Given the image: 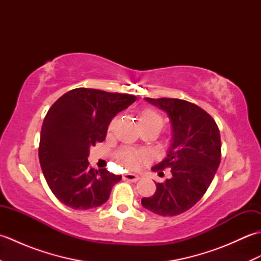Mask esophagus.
<instances>
[{
  "mask_svg": "<svg viewBox=\"0 0 261 261\" xmlns=\"http://www.w3.org/2000/svg\"><path fill=\"white\" fill-rule=\"evenodd\" d=\"M123 179L126 181H132V182H136L140 179V177L138 175L135 174H124L123 175Z\"/></svg>",
  "mask_w": 261,
  "mask_h": 261,
  "instance_id": "34e87169",
  "label": "esophagus"
}]
</instances>
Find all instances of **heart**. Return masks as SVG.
Masks as SVG:
<instances>
[{
	"instance_id": "b5f03b06",
	"label": "heart",
	"mask_w": 261,
	"mask_h": 261,
	"mask_svg": "<svg viewBox=\"0 0 261 261\" xmlns=\"http://www.w3.org/2000/svg\"><path fill=\"white\" fill-rule=\"evenodd\" d=\"M138 120H139L140 125H159L163 126V118L157 111L152 109H143L139 112L138 115ZM119 157L121 162L127 168H137L140 165L142 156L140 153L132 150H123L119 152Z\"/></svg>"
}]
</instances>
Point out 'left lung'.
<instances>
[{"instance_id":"obj_1","label":"left lung","mask_w":261,"mask_h":261,"mask_svg":"<svg viewBox=\"0 0 261 261\" xmlns=\"http://www.w3.org/2000/svg\"><path fill=\"white\" fill-rule=\"evenodd\" d=\"M146 101L168 114L173 125V145L153 171L170 168L171 178L156 182V193L141 199L142 206L163 216L186 212L203 197L221 162L220 130L214 119L196 104L179 98Z\"/></svg>"}]
</instances>
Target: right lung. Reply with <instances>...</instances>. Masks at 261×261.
Wrapping results in <instances>:
<instances>
[{
  "instance_id": "1",
  "label": "right lung",
  "mask_w": 261,
  "mask_h": 261,
  "mask_svg": "<svg viewBox=\"0 0 261 261\" xmlns=\"http://www.w3.org/2000/svg\"><path fill=\"white\" fill-rule=\"evenodd\" d=\"M135 95L80 87L55 102L43 120L39 162L47 184L63 204L88 210L104 204L122 177L91 168L90 147L102 142L111 120Z\"/></svg>"
}]
</instances>
